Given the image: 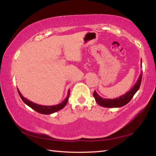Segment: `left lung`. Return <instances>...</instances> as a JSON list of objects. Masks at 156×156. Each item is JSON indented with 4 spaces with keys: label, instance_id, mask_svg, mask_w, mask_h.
Segmentation results:
<instances>
[{
    "label": "left lung",
    "instance_id": "left-lung-1",
    "mask_svg": "<svg viewBox=\"0 0 156 156\" xmlns=\"http://www.w3.org/2000/svg\"><path fill=\"white\" fill-rule=\"evenodd\" d=\"M141 65H142V59H141ZM142 78V72H141L138 81L136 82L134 86L132 87L128 92H126L125 94L120 96L119 98H116L113 99H109V98H103L100 97L98 94H97L96 91L94 92V97L96 100V102L100 106L107 107V108H115V107H121L125 106L128 102L132 99V98L135 95L137 91L140 87L141 81Z\"/></svg>",
    "mask_w": 156,
    "mask_h": 156
}]
</instances>
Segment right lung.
I'll return each mask as SVG.
<instances>
[{
	"mask_svg": "<svg viewBox=\"0 0 156 156\" xmlns=\"http://www.w3.org/2000/svg\"><path fill=\"white\" fill-rule=\"evenodd\" d=\"M18 92L20 97L21 98V99L23 100V101L24 102L26 105H28V106L31 107V109L35 110L36 112L42 113V114H45V115L51 114V113L58 112L59 110L62 109V108H64L65 107V105H67L69 98V90L67 97H66V98L63 100L61 103L58 104L56 105H52V106H45V105H41L34 103V102L30 101V100H27V98H25V97L23 96V95L21 94L18 89Z\"/></svg>",
	"mask_w": 156,
	"mask_h": 156,
	"instance_id": "1",
	"label": "right lung"
}]
</instances>
